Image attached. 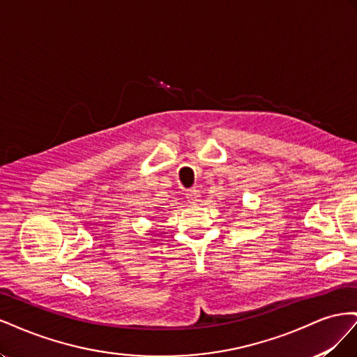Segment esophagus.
I'll use <instances>...</instances> for the list:
<instances>
[{"label": "esophagus", "mask_w": 357, "mask_h": 357, "mask_svg": "<svg viewBox=\"0 0 357 357\" xmlns=\"http://www.w3.org/2000/svg\"><path fill=\"white\" fill-rule=\"evenodd\" d=\"M199 190L197 189V188H192V189H188V192H186V198H188V201L189 202H197V201H199Z\"/></svg>", "instance_id": "34e87169"}]
</instances>
